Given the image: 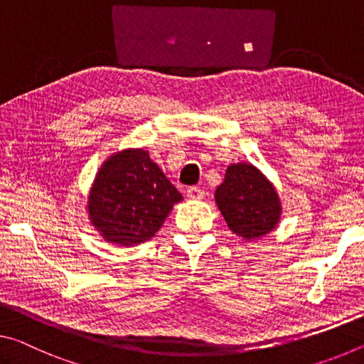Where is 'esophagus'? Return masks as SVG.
Returning a JSON list of instances; mask_svg holds the SVG:
<instances>
[{
  "label": "esophagus",
  "instance_id": "esophagus-1",
  "mask_svg": "<svg viewBox=\"0 0 364 364\" xmlns=\"http://www.w3.org/2000/svg\"><path fill=\"white\" fill-rule=\"evenodd\" d=\"M205 196V192L200 187H190L187 190V198L188 200H201Z\"/></svg>",
  "mask_w": 364,
  "mask_h": 364
}]
</instances>
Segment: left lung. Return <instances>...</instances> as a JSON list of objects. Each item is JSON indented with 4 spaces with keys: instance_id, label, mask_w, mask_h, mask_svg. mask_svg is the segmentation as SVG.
<instances>
[{
    "instance_id": "left-lung-1",
    "label": "left lung",
    "mask_w": 364,
    "mask_h": 364,
    "mask_svg": "<svg viewBox=\"0 0 364 364\" xmlns=\"http://www.w3.org/2000/svg\"><path fill=\"white\" fill-rule=\"evenodd\" d=\"M214 198L229 229L245 240L269 234L282 214L276 188L250 163L230 164Z\"/></svg>"
}]
</instances>
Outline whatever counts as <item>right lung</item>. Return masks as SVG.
I'll return each mask as SVG.
<instances>
[{"mask_svg":"<svg viewBox=\"0 0 364 364\" xmlns=\"http://www.w3.org/2000/svg\"><path fill=\"white\" fill-rule=\"evenodd\" d=\"M182 195L143 148L117 151L101 164L88 193V219L106 242L150 240Z\"/></svg>","mask_w":364,"mask_h":364,"instance_id":"add662e5","label":"right lung"}]
</instances>
